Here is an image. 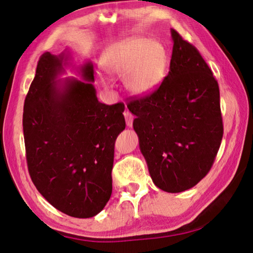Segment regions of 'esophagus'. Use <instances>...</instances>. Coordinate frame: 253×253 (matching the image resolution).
Here are the masks:
<instances>
[{
    "mask_svg": "<svg viewBox=\"0 0 253 253\" xmlns=\"http://www.w3.org/2000/svg\"><path fill=\"white\" fill-rule=\"evenodd\" d=\"M124 116H125V119H126V125L128 127H131L132 126V121H134V116H132V115L128 110L124 113Z\"/></svg>",
    "mask_w": 253,
    "mask_h": 253,
    "instance_id": "34e87169",
    "label": "esophagus"
}]
</instances>
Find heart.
<instances>
[{"label": "heart", "mask_w": 253, "mask_h": 253, "mask_svg": "<svg viewBox=\"0 0 253 253\" xmlns=\"http://www.w3.org/2000/svg\"><path fill=\"white\" fill-rule=\"evenodd\" d=\"M105 70L117 78H125L126 88L136 96L152 93L164 79L168 55L161 43L147 38H129L114 45L102 61ZM98 83L106 89L111 83L100 76Z\"/></svg>", "instance_id": "1"}]
</instances>
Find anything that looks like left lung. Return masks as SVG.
Returning <instances> with one entry per match:
<instances>
[{"instance_id":"1","label":"left lung","mask_w":253,"mask_h":253,"mask_svg":"<svg viewBox=\"0 0 253 253\" xmlns=\"http://www.w3.org/2000/svg\"><path fill=\"white\" fill-rule=\"evenodd\" d=\"M169 75L128 109L155 185L169 193L195 186L211 169L223 124L217 81L202 55L175 30Z\"/></svg>"}]
</instances>
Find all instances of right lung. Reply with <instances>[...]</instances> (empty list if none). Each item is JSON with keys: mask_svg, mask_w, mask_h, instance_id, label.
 Wrapping results in <instances>:
<instances>
[{"mask_svg": "<svg viewBox=\"0 0 253 253\" xmlns=\"http://www.w3.org/2000/svg\"><path fill=\"white\" fill-rule=\"evenodd\" d=\"M69 54L45 52L25 97L23 134L30 176L48 202L67 215H97L113 191L115 140L125 129V106L98 101L93 66L83 80L59 79Z\"/></svg>", "mask_w": 253, "mask_h": 253, "instance_id": "obj_1", "label": "right lung"}]
</instances>
